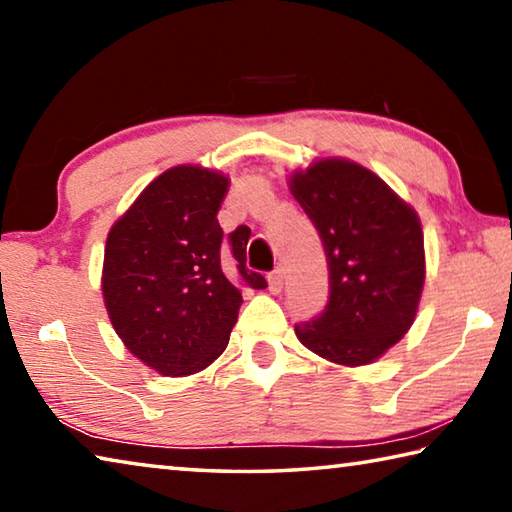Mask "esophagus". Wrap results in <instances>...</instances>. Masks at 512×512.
Segmentation results:
<instances>
[{"instance_id": "esophagus-1", "label": "esophagus", "mask_w": 512, "mask_h": 512, "mask_svg": "<svg viewBox=\"0 0 512 512\" xmlns=\"http://www.w3.org/2000/svg\"><path fill=\"white\" fill-rule=\"evenodd\" d=\"M284 287V271L282 268H275V271L268 275V289L271 293H280Z\"/></svg>"}]
</instances>
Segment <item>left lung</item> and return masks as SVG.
Listing matches in <instances>:
<instances>
[{
  "instance_id": "8db88e82",
  "label": "left lung",
  "mask_w": 512,
  "mask_h": 512,
  "mask_svg": "<svg viewBox=\"0 0 512 512\" xmlns=\"http://www.w3.org/2000/svg\"><path fill=\"white\" fill-rule=\"evenodd\" d=\"M291 194L316 225L329 300L296 336L341 366H366L409 332L424 287L420 219L377 173L343 158L291 176Z\"/></svg>"
}]
</instances>
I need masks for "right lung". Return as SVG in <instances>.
Instances as JSON below:
<instances>
[{
  "mask_svg": "<svg viewBox=\"0 0 512 512\" xmlns=\"http://www.w3.org/2000/svg\"><path fill=\"white\" fill-rule=\"evenodd\" d=\"M228 178L196 164L164 171L112 225L101 291L119 339L167 377L210 366L230 341L241 289H266L246 268L250 230L223 237Z\"/></svg>",
  "mask_w": 512,
  "mask_h": 512,
  "instance_id": "right-lung-1",
  "label": "right lung"
}]
</instances>
